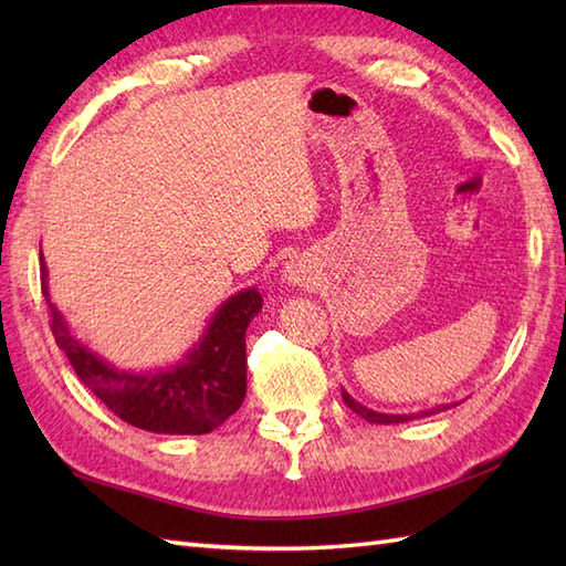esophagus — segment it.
Listing matches in <instances>:
<instances>
[{
    "instance_id": "34e87169",
    "label": "esophagus",
    "mask_w": 566,
    "mask_h": 566,
    "mask_svg": "<svg viewBox=\"0 0 566 566\" xmlns=\"http://www.w3.org/2000/svg\"><path fill=\"white\" fill-rule=\"evenodd\" d=\"M284 280L286 282H292V284H298L304 280V270L298 268V264H286V270H284Z\"/></svg>"
}]
</instances>
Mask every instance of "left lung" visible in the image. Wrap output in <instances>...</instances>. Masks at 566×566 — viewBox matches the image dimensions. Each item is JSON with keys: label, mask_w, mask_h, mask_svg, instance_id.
<instances>
[{"label": "left lung", "mask_w": 566, "mask_h": 566, "mask_svg": "<svg viewBox=\"0 0 566 566\" xmlns=\"http://www.w3.org/2000/svg\"><path fill=\"white\" fill-rule=\"evenodd\" d=\"M343 401L353 408V411L357 416H363L365 420H369V423H379V426H391V423H406V420L411 418H426V416H436L440 411H448V408H452V403H442V406H436V408H426V411H418V413H379V411H371V408L363 406L359 401H355L350 394H347L343 389Z\"/></svg>", "instance_id": "8db88e82"}]
</instances>
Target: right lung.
<instances>
[{
    "instance_id": "right-lung-1",
    "label": "right lung",
    "mask_w": 566,
    "mask_h": 566,
    "mask_svg": "<svg viewBox=\"0 0 566 566\" xmlns=\"http://www.w3.org/2000/svg\"><path fill=\"white\" fill-rule=\"evenodd\" d=\"M41 290L51 308L55 343L87 384L126 423L163 436H203L233 416L245 399V331L260 314L262 296L250 290L228 296L207 331L177 365L155 371L118 369L75 338L65 316L51 302L48 268L41 255Z\"/></svg>"
}]
</instances>
